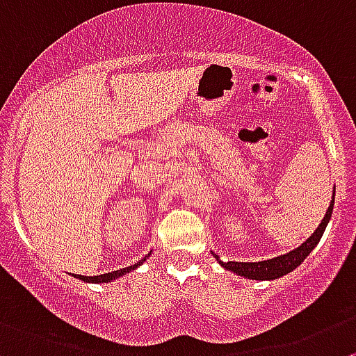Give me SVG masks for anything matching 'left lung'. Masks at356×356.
<instances>
[{
	"mask_svg": "<svg viewBox=\"0 0 356 356\" xmlns=\"http://www.w3.org/2000/svg\"><path fill=\"white\" fill-rule=\"evenodd\" d=\"M334 195H336V187H334ZM334 195L327 213H325L323 220H321L320 225L316 227V231H314L313 234L302 243V245L297 246L296 250H292V252L285 253V255L274 257V259L259 260V262H232V260L231 262H222V260L218 259V255L211 252L213 257L218 260V264L223 267V269L231 270V273L238 274V276L248 277V280H257V282H273V280H277V277H282L285 276V274L292 273L293 269H297V267L306 260V257L313 252L314 246L320 243L321 236H323L325 229H327L328 220H330V216H332Z\"/></svg>",
	"mask_w": 356,
	"mask_h": 356,
	"instance_id": "left-lung-1",
	"label": "left lung"
}]
</instances>
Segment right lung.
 I'll return each instance as SVG.
<instances>
[{"label":"right lung","instance_id":"add662e5","mask_svg":"<svg viewBox=\"0 0 356 356\" xmlns=\"http://www.w3.org/2000/svg\"><path fill=\"white\" fill-rule=\"evenodd\" d=\"M150 255H152V253H148V255L143 257V259H141L140 262H136V264H134V266L124 267V269L111 270V273L99 274V276H82V274H74V277H79V280H82V282H86V283H96V285H99V283H111V282H115V280H118V277L125 276V274H129L131 270L138 269V267H140L141 264H143L145 260H147Z\"/></svg>","mask_w":356,"mask_h":356}]
</instances>
